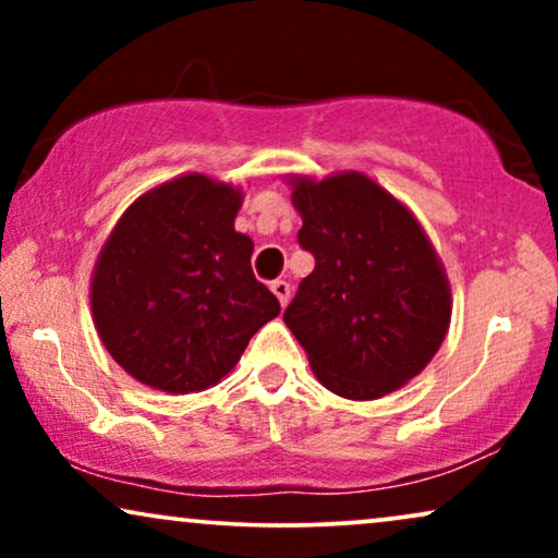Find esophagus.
I'll list each match as a JSON object with an SVG mask.
<instances>
[{
	"instance_id": "obj_1",
	"label": "esophagus",
	"mask_w": 558,
	"mask_h": 558,
	"mask_svg": "<svg viewBox=\"0 0 558 558\" xmlns=\"http://www.w3.org/2000/svg\"><path fill=\"white\" fill-rule=\"evenodd\" d=\"M271 292L277 294V300H279V304L281 307H284V304L289 302V294H292V289H289V284L284 279H277V281H271Z\"/></svg>"
}]
</instances>
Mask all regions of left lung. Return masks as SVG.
<instances>
[{
	"label": "left lung",
	"mask_w": 558,
	"mask_h": 558,
	"mask_svg": "<svg viewBox=\"0 0 558 558\" xmlns=\"http://www.w3.org/2000/svg\"><path fill=\"white\" fill-rule=\"evenodd\" d=\"M300 246L315 256L284 323L327 391L371 401L418 376L445 340L452 294L407 205L363 172L289 178Z\"/></svg>",
	"instance_id": "obj_1"
}]
</instances>
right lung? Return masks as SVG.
Segmentation results:
<instances>
[{
    "label": "right lung",
    "mask_w": 558,
    "mask_h": 558,
    "mask_svg": "<svg viewBox=\"0 0 558 558\" xmlns=\"http://www.w3.org/2000/svg\"><path fill=\"white\" fill-rule=\"evenodd\" d=\"M243 193L193 172L151 187L119 218L90 279L104 348L167 393L216 386L279 300L251 271L254 241L233 228Z\"/></svg>",
    "instance_id": "1"
}]
</instances>
